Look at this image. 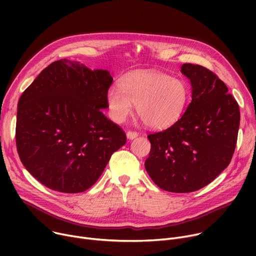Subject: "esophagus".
Wrapping results in <instances>:
<instances>
[{
  "label": "esophagus",
  "mask_w": 256,
  "mask_h": 256,
  "mask_svg": "<svg viewBox=\"0 0 256 256\" xmlns=\"http://www.w3.org/2000/svg\"><path fill=\"white\" fill-rule=\"evenodd\" d=\"M137 136H138V132H134V130H128V132H126V137H128V139H130V140L135 139Z\"/></svg>",
  "instance_id": "1"
}]
</instances>
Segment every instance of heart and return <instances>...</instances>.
Wrapping results in <instances>:
<instances>
[{"label":"heart","mask_w":256,"mask_h":256,"mask_svg":"<svg viewBox=\"0 0 256 256\" xmlns=\"http://www.w3.org/2000/svg\"><path fill=\"white\" fill-rule=\"evenodd\" d=\"M189 88L184 80L160 72H135L120 80L106 93L111 117L122 122L134 104L143 124L152 128L172 126L182 115L189 100Z\"/></svg>","instance_id":"heart-1"}]
</instances>
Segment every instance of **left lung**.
Returning a JSON list of instances; mask_svg holds the SVG:
<instances>
[{
	"mask_svg": "<svg viewBox=\"0 0 256 256\" xmlns=\"http://www.w3.org/2000/svg\"><path fill=\"white\" fill-rule=\"evenodd\" d=\"M192 102L163 132L147 136L152 148L145 169L168 192L189 193L206 186L230 163L240 126L238 104L216 74L201 65L182 64Z\"/></svg>",
	"mask_w": 256,
	"mask_h": 256,
	"instance_id": "1",
	"label": "left lung"
}]
</instances>
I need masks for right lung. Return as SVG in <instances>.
<instances>
[{
    "mask_svg": "<svg viewBox=\"0 0 256 256\" xmlns=\"http://www.w3.org/2000/svg\"><path fill=\"white\" fill-rule=\"evenodd\" d=\"M104 70L61 59L38 74L18 100L16 147L22 165L44 186L62 193L88 190L126 132L108 119Z\"/></svg>",
    "mask_w": 256,
    "mask_h": 256,
    "instance_id": "add662e5",
    "label": "right lung"
}]
</instances>
